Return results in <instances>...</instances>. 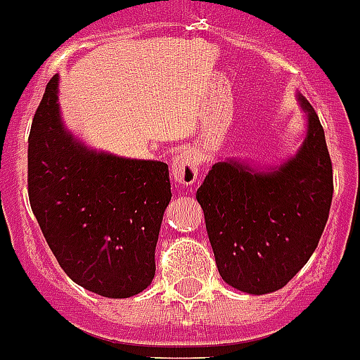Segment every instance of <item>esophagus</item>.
<instances>
[{
    "mask_svg": "<svg viewBox=\"0 0 360 360\" xmlns=\"http://www.w3.org/2000/svg\"><path fill=\"white\" fill-rule=\"evenodd\" d=\"M171 173L180 186H193L200 173V162L193 151H184L173 158Z\"/></svg>",
    "mask_w": 360,
    "mask_h": 360,
    "instance_id": "esophagus-1",
    "label": "esophagus"
}]
</instances>
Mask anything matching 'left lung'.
I'll return each instance as SVG.
<instances>
[{
  "instance_id": "1",
  "label": "left lung",
  "mask_w": 360,
  "mask_h": 360,
  "mask_svg": "<svg viewBox=\"0 0 360 360\" xmlns=\"http://www.w3.org/2000/svg\"><path fill=\"white\" fill-rule=\"evenodd\" d=\"M294 158L269 173L238 162L212 165L196 200L225 283L247 294L283 288L316 250L328 221L333 171L316 111Z\"/></svg>"
}]
</instances>
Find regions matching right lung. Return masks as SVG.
Wrapping results in <instances>:
<instances>
[{
    "label": "right lung",
    "instance_id": "add662e5",
    "mask_svg": "<svg viewBox=\"0 0 360 360\" xmlns=\"http://www.w3.org/2000/svg\"><path fill=\"white\" fill-rule=\"evenodd\" d=\"M53 75L28 135V200L68 278L104 297H131L155 278L171 200L167 164L95 153L63 128Z\"/></svg>",
    "mask_w": 360,
    "mask_h": 360
}]
</instances>
